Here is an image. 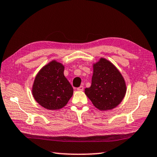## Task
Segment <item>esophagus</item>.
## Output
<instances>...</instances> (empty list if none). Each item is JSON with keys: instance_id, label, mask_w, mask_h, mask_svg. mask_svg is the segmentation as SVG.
Masks as SVG:
<instances>
[{"instance_id": "34e87169", "label": "esophagus", "mask_w": 157, "mask_h": 157, "mask_svg": "<svg viewBox=\"0 0 157 157\" xmlns=\"http://www.w3.org/2000/svg\"><path fill=\"white\" fill-rule=\"evenodd\" d=\"M77 89H78V91H83L84 86H79V87Z\"/></svg>"}]
</instances>
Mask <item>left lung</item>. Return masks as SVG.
I'll return each instance as SVG.
<instances>
[{
    "label": "left lung",
    "mask_w": 157,
    "mask_h": 157,
    "mask_svg": "<svg viewBox=\"0 0 157 157\" xmlns=\"http://www.w3.org/2000/svg\"><path fill=\"white\" fill-rule=\"evenodd\" d=\"M91 85L84 90L93 105L101 111L113 110L121 103L126 93L122 75L105 58L93 63Z\"/></svg>",
    "instance_id": "1"
}]
</instances>
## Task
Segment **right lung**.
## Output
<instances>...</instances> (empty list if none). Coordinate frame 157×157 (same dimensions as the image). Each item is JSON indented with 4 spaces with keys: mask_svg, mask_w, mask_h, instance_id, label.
<instances>
[{
    "mask_svg": "<svg viewBox=\"0 0 157 157\" xmlns=\"http://www.w3.org/2000/svg\"><path fill=\"white\" fill-rule=\"evenodd\" d=\"M64 68L60 62L52 60L37 73L32 86V95L44 108L60 110L73 96V88L64 76Z\"/></svg>",
    "mask_w": 157,
    "mask_h": 157,
    "instance_id": "obj_1",
    "label": "right lung"
}]
</instances>
